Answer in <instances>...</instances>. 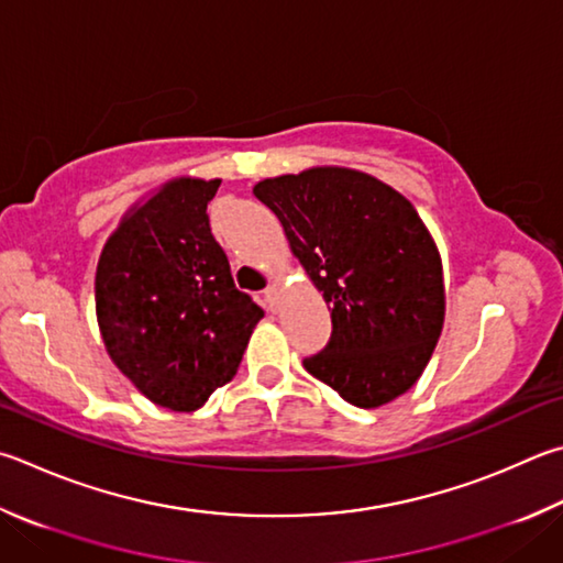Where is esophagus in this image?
Instances as JSON below:
<instances>
[{
  "label": "esophagus",
  "mask_w": 563,
  "mask_h": 563,
  "mask_svg": "<svg viewBox=\"0 0 563 563\" xmlns=\"http://www.w3.org/2000/svg\"><path fill=\"white\" fill-rule=\"evenodd\" d=\"M275 295H278V288H275V285L271 283L268 288L263 290V305H265V308H268L271 312L275 310Z\"/></svg>",
  "instance_id": "obj_1"
}]
</instances>
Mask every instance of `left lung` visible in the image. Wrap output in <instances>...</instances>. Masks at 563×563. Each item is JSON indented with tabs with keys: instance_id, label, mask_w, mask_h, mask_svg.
I'll return each mask as SVG.
<instances>
[{
	"instance_id": "obj_1",
	"label": "left lung",
	"mask_w": 563,
	"mask_h": 563,
	"mask_svg": "<svg viewBox=\"0 0 563 563\" xmlns=\"http://www.w3.org/2000/svg\"><path fill=\"white\" fill-rule=\"evenodd\" d=\"M253 194L332 310V336L305 360L344 401L376 408L411 388L445 317L441 253L413 203L372 175L312 167Z\"/></svg>"
}]
</instances>
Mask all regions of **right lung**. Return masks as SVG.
<instances>
[{
	"mask_svg": "<svg viewBox=\"0 0 563 563\" xmlns=\"http://www.w3.org/2000/svg\"><path fill=\"white\" fill-rule=\"evenodd\" d=\"M221 179L179 177L132 207L100 253L96 312L118 369L152 404L197 411L239 372L263 310L231 278L207 207Z\"/></svg>",
	"mask_w": 563,
	"mask_h": 563,
	"instance_id": "right-lung-1",
	"label": "right lung"
}]
</instances>
